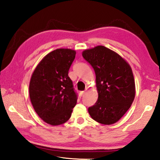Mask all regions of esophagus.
<instances>
[{
	"mask_svg": "<svg viewBox=\"0 0 160 160\" xmlns=\"http://www.w3.org/2000/svg\"><path fill=\"white\" fill-rule=\"evenodd\" d=\"M85 91H82V92H80V96L82 97V96H83L84 94H85Z\"/></svg>",
	"mask_w": 160,
	"mask_h": 160,
	"instance_id": "1",
	"label": "esophagus"
}]
</instances>
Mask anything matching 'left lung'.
Segmentation results:
<instances>
[{
	"instance_id": "obj_1",
	"label": "left lung",
	"mask_w": 160,
	"mask_h": 160,
	"mask_svg": "<svg viewBox=\"0 0 160 160\" xmlns=\"http://www.w3.org/2000/svg\"><path fill=\"white\" fill-rule=\"evenodd\" d=\"M82 56L94 68L98 99L89 107L94 121L111 125L131 107L135 95L133 74L129 64L117 53L104 46L85 50Z\"/></svg>"
}]
</instances>
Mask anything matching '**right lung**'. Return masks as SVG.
Wrapping results in <instances>:
<instances>
[{
    "label": "right lung",
    "mask_w": 160,
    "mask_h": 160,
    "mask_svg": "<svg viewBox=\"0 0 160 160\" xmlns=\"http://www.w3.org/2000/svg\"><path fill=\"white\" fill-rule=\"evenodd\" d=\"M75 51L58 48L37 65L29 82V97L38 116L52 126L66 123L71 116L78 96L68 70Z\"/></svg>",
    "instance_id": "add662e5"
}]
</instances>
